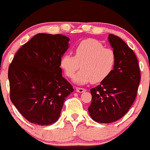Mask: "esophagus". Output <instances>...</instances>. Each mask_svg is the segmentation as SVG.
<instances>
[{
  "mask_svg": "<svg viewBox=\"0 0 150 150\" xmlns=\"http://www.w3.org/2000/svg\"><path fill=\"white\" fill-rule=\"evenodd\" d=\"M76 92H78V93H83V92H85V91H86V90H85V88H78V87H76Z\"/></svg>",
  "mask_w": 150,
  "mask_h": 150,
  "instance_id": "1",
  "label": "esophagus"
}]
</instances>
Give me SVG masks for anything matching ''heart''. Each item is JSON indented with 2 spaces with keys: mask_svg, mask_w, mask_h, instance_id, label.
I'll list each match as a JSON object with an SVG mask.
<instances>
[{
  "mask_svg": "<svg viewBox=\"0 0 150 150\" xmlns=\"http://www.w3.org/2000/svg\"><path fill=\"white\" fill-rule=\"evenodd\" d=\"M115 64L114 50L105 48L95 39L80 41L74 48V56L65 53L59 62L61 69L69 78H72L81 67L82 70L74 78V82L79 85L103 82L112 74Z\"/></svg>",
  "mask_w": 150,
  "mask_h": 150,
  "instance_id": "heart-1",
  "label": "heart"
}]
</instances>
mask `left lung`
Listing matches in <instances>:
<instances>
[{
	"label": "left lung",
	"instance_id": "obj_1",
	"mask_svg": "<svg viewBox=\"0 0 150 150\" xmlns=\"http://www.w3.org/2000/svg\"><path fill=\"white\" fill-rule=\"evenodd\" d=\"M116 54L112 74L100 85L91 88L92 101L88 112L93 120L111 123L120 119L133 104L140 83V68L135 53L119 37L108 36Z\"/></svg>",
	"mask_w": 150,
	"mask_h": 150
}]
</instances>
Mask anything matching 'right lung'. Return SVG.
Returning a JSON list of instances; mask_svg holds the SVG:
<instances>
[{
	"label": "right lung",
	"mask_w": 150,
	"mask_h": 150,
	"mask_svg": "<svg viewBox=\"0 0 150 150\" xmlns=\"http://www.w3.org/2000/svg\"><path fill=\"white\" fill-rule=\"evenodd\" d=\"M69 40L62 35L38 34L21 46L8 67L10 99L31 123L56 122L74 91L59 65Z\"/></svg>",
	"instance_id": "obj_1"
}]
</instances>
